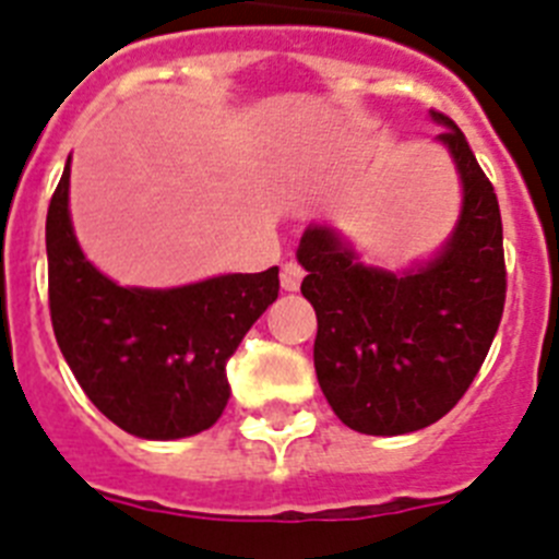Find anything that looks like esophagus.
Segmentation results:
<instances>
[{"mask_svg":"<svg viewBox=\"0 0 559 559\" xmlns=\"http://www.w3.org/2000/svg\"><path fill=\"white\" fill-rule=\"evenodd\" d=\"M305 280V269L299 263H285L283 265V276H280V283H283L285 290H299V285H302Z\"/></svg>","mask_w":559,"mask_h":559,"instance_id":"1","label":"esophagus"}]
</instances>
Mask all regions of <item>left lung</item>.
Here are the masks:
<instances>
[{
	"mask_svg": "<svg viewBox=\"0 0 559 559\" xmlns=\"http://www.w3.org/2000/svg\"><path fill=\"white\" fill-rule=\"evenodd\" d=\"M445 131L464 187L462 215L431 263L403 274L358 263L328 226L299 240L316 310V378L335 417L358 433L397 437L456 406L490 353L507 299L503 229L496 190L456 122Z\"/></svg>",
	"mask_w": 559,
	"mask_h": 559,
	"instance_id": "8db88e82",
	"label": "left lung"
}]
</instances>
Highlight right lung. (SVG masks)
Masks as SVG:
<instances>
[{"label": "right lung", "mask_w": 559, "mask_h": 559, "mask_svg": "<svg viewBox=\"0 0 559 559\" xmlns=\"http://www.w3.org/2000/svg\"><path fill=\"white\" fill-rule=\"evenodd\" d=\"M49 316L86 397L142 439H181L218 423L226 360L280 294V269L185 288H122L83 257L69 221V162L47 210Z\"/></svg>", "instance_id": "1"}]
</instances>
